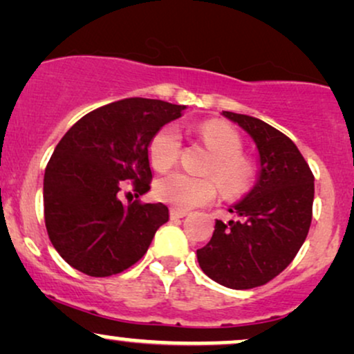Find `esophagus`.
Returning a JSON list of instances; mask_svg holds the SVG:
<instances>
[{
	"label": "esophagus",
	"mask_w": 354,
	"mask_h": 354,
	"mask_svg": "<svg viewBox=\"0 0 354 354\" xmlns=\"http://www.w3.org/2000/svg\"><path fill=\"white\" fill-rule=\"evenodd\" d=\"M187 216V212L186 210H183V209H176V207H171L169 209V217L173 218H183V217H186Z\"/></svg>",
	"instance_id": "34e87169"
}]
</instances>
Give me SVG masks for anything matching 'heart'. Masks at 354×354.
<instances>
[{
  "label": "heart",
  "mask_w": 354,
  "mask_h": 354,
  "mask_svg": "<svg viewBox=\"0 0 354 354\" xmlns=\"http://www.w3.org/2000/svg\"><path fill=\"white\" fill-rule=\"evenodd\" d=\"M201 140L212 153L207 173L214 174L221 191L229 198L245 192L252 185L253 165L241 153L239 132L222 120H205L196 129ZM181 137L176 127L165 125L151 138L149 147L150 163L165 171L178 162ZM156 198L178 209H191L216 198L217 185L212 178H194L181 171H173L160 178L155 185Z\"/></svg>",
  "instance_id": "heart-1"
}]
</instances>
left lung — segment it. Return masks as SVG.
Instances as JSON below:
<instances>
[{"mask_svg": "<svg viewBox=\"0 0 354 354\" xmlns=\"http://www.w3.org/2000/svg\"><path fill=\"white\" fill-rule=\"evenodd\" d=\"M252 137L258 150L257 183L229 212L236 221H216L207 245L198 250L201 270L230 289L266 284L284 271L306 241L312 222L314 174L283 132L247 114L222 111Z\"/></svg>", "mask_w": 354, "mask_h": 354, "instance_id": "1", "label": "left lung"}]
</instances>
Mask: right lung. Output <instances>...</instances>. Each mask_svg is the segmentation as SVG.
<instances>
[{"mask_svg":"<svg viewBox=\"0 0 354 354\" xmlns=\"http://www.w3.org/2000/svg\"><path fill=\"white\" fill-rule=\"evenodd\" d=\"M186 106L127 97L91 111L58 142L44 174L48 239L62 258L88 276L118 274L144 257L168 222L162 203L125 205L119 191L133 181L150 189L149 147Z\"/></svg>","mask_w":354,"mask_h":354,"instance_id":"right-lung-1","label":"right lung"}]
</instances>
